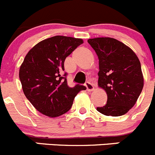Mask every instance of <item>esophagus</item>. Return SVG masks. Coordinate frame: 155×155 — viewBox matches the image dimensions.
Instances as JSON below:
<instances>
[{"instance_id":"1","label":"esophagus","mask_w":155,"mask_h":155,"mask_svg":"<svg viewBox=\"0 0 155 155\" xmlns=\"http://www.w3.org/2000/svg\"><path fill=\"white\" fill-rule=\"evenodd\" d=\"M85 87H86L87 91H92L94 90V85L89 82H87L86 83H85Z\"/></svg>"}]
</instances>
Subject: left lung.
Masks as SVG:
<instances>
[{"instance_id":"obj_1","label":"left lung","mask_w":155,"mask_h":155,"mask_svg":"<svg viewBox=\"0 0 155 155\" xmlns=\"http://www.w3.org/2000/svg\"><path fill=\"white\" fill-rule=\"evenodd\" d=\"M87 43L99 59L98 86L107 94V104L97 110L107 116L124 115L135 105L144 85L138 57L114 38L97 37Z\"/></svg>"}]
</instances>
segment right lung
<instances>
[{"label":"right lung","instance_id":"1","mask_svg":"<svg viewBox=\"0 0 155 155\" xmlns=\"http://www.w3.org/2000/svg\"><path fill=\"white\" fill-rule=\"evenodd\" d=\"M82 39L54 36L40 42L26 54L19 79L27 99L40 113L55 118L68 112L78 93L86 87L68 85L64 64Z\"/></svg>","mask_w":155,"mask_h":155}]
</instances>
